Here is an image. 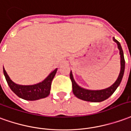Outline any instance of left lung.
Instances as JSON below:
<instances>
[{
  "mask_svg": "<svg viewBox=\"0 0 131 131\" xmlns=\"http://www.w3.org/2000/svg\"><path fill=\"white\" fill-rule=\"evenodd\" d=\"M113 40L117 43L118 49H119V53L121 56V70L119 75L118 77L117 80L113 85L108 88H106L101 90H86L84 88L80 87L75 81L73 78L72 72L70 71V78L72 81L73 85V92L76 97H78L80 100L87 101V102H100L104 101L114 93L115 90L120 85L121 82L123 78L124 70H125V60L123 56V52L120 43L114 37H113Z\"/></svg>",
  "mask_w": 131,
  "mask_h": 131,
  "instance_id": "left-lung-1",
  "label": "left lung"
}]
</instances>
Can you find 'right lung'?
Masks as SVG:
<instances>
[{
    "mask_svg": "<svg viewBox=\"0 0 131 131\" xmlns=\"http://www.w3.org/2000/svg\"><path fill=\"white\" fill-rule=\"evenodd\" d=\"M56 71L57 68L53 70L45 80L39 83L32 85H17L12 81L3 67L5 78L11 90L20 98L29 101L40 100L49 96L51 90V82L56 73Z\"/></svg>",
    "mask_w": 131,
    "mask_h": 131,
    "instance_id": "1",
    "label": "right lung"
}]
</instances>
